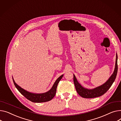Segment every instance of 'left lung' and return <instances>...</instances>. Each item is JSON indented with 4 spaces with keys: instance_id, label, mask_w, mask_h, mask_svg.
Here are the masks:
<instances>
[{
    "instance_id": "1",
    "label": "left lung",
    "mask_w": 121,
    "mask_h": 121,
    "mask_svg": "<svg viewBox=\"0 0 121 121\" xmlns=\"http://www.w3.org/2000/svg\"><path fill=\"white\" fill-rule=\"evenodd\" d=\"M117 60L118 56L116 53L115 66L113 73L110 76L107 82H106L104 84L95 88H92V89H88V88L83 87L78 82L75 75L73 74L74 84L76 90L79 95L85 98H93L99 97V96H101L105 93L111 87L116 77L118 71Z\"/></svg>"
}]
</instances>
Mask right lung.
Instances as JSON below:
<instances>
[{
  "mask_svg": "<svg viewBox=\"0 0 121 121\" xmlns=\"http://www.w3.org/2000/svg\"><path fill=\"white\" fill-rule=\"evenodd\" d=\"M63 76V74L58 77L54 82L51 89L47 92L43 93H35L28 91L23 89L16 83L13 77V80L16 88L27 99L34 103H42L49 101L54 97L56 94V88H57L58 84L62 78Z\"/></svg>",
  "mask_w": 121,
  "mask_h": 121,
  "instance_id": "right-lung-1",
  "label": "right lung"
}]
</instances>
